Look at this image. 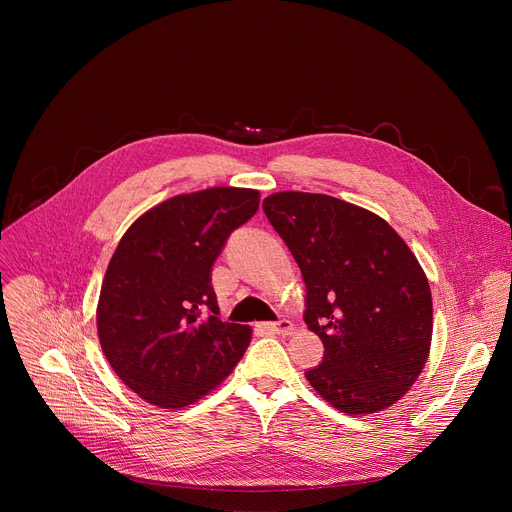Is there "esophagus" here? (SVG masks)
<instances>
[{
  "label": "esophagus",
  "mask_w": 512,
  "mask_h": 512,
  "mask_svg": "<svg viewBox=\"0 0 512 512\" xmlns=\"http://www.w3.org/2000/svg\"><path fill=\"white\" fill-rule=\"evenodd\" d=\"M261 328L267 334H289L291 330H294V324H291L289 320H279V322H265V324H261Z\"/></svg>",
  "instance_id": "34e87169"
}]
</instances>
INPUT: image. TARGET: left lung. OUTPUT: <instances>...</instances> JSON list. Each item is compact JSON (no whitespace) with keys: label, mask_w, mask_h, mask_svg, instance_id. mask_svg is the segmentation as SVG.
Wrapping results in <instances>:
<instances>
[{"label":"left lung","mask_w":512,"mask_h":512,"mask_svg":"<svg viewBox=\"0 0 512 512\" xmlns=\"http://www.w3.org/2000/svg\"><path fill=\"white\" fill-rule=\"evenodd\" d=\"M263 210L304 275V320L324 344L306 379L342 413L387 409L431 344V291L415 255L381 216L326 194L277 192Z\"/></svg>","instance_id":"1"}]
</instances>
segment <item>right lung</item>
Here are the masks:
<instances>
[{
	"label": "right lung",
	"instance_id": "add662e5",
	"mask_svg": "<svg viewBox=\"0 0 512 512\" xmlns=\"http://www.w3.org/2000/svg\"><path fill=\"white\" fill-rule=\"evenodd\" d=\"M259 208L249 188L174 196L139 216L107 267L97 330L117 377L164 409L198 401L225 381L251 328L218 318L212 265Z\"/></svg>",
	"mask_w": 512,
	"mask_h": 512
}]
</instances>
